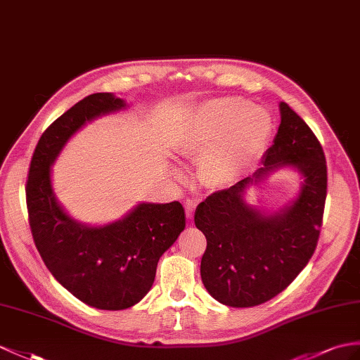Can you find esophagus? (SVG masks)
I'll use <instances>...</instances> for the list:
<instances>
[{
	"instance_id": "esophagus-1",
	"label": "esophagus",
	"mask_w": 360,
	"mask_h": 360,
	"mask_svg": "<svg viewBox=\"0 0 360 360\" xmlns=\"http://www.w3.org/2000/svg\"><path fill=\"white\" fill-rule=\"evenodd\" d=\"M185 209H186V217H188V218H192V217H194V212H195V201L186 200Z\"/></svg>"
}]
</instances>
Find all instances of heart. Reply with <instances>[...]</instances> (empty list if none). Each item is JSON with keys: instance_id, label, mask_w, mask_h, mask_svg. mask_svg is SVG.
Masks as SVG:
<instances>
[{"instance_id": "obj_1", "label": "heart", "mask_w": 360, "mask_h": 360, "mask_svg": "<svg viewBox=\"0 0 360 360\" xmlns=\"http://www.w3.org/2000/svg\"><path fill=\"white\" fill-rule=\"evenodd\" d=\"M271 134L269 114L243 98H218L201 105L177 145V153L200 162L205 185L224 189L264 153Z\"/></svg>"}]
</instances>
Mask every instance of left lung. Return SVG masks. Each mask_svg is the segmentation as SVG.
<instances>
[{
  "mask_svg": "<svg viewBox=\"0 0 360 360\" xmlns=\"http://www.w3.org/2000/svg\"><path fill=\"white\" fill-rule=\"evenodd\" d=\"M279 111L281 124L261 168L210 194L195 209V226L207 241L201 281L214 300L229 307H255L281 293L310 261L319 240L327 197L326 155L310 127L285 102ZM285 165L304 179L292 204L267 214L245 203L243 194L250 186Z\"/></svg>",
  "mask_w": 360,
  "mask_h": 360,
  "instance_id": "obj_1",
  "label": "left lung"
}]
</instances>
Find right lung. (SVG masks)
<instances>
[{
	"label": "right lung",
	"instance_id": "right-lung-1",
	"mask_svg": "<svg viewBox=\"0 0 360 360\" xmlns=\"http://www.w3.org/2000/svg\"><path fill=\"white\" fill-rule=\"evenodd\" d=\"M127 108L111 93H94L58 117L34 148L25 185L29 221L50 274L79 301L101 310H125L151 290L157 262L185 229V209L139 203L122 220L86 226L70 217L51 186V165L86 122Z\"/></svg>",
	"mask_w": 360,
	"mask_h": 360
}]
</instances>
